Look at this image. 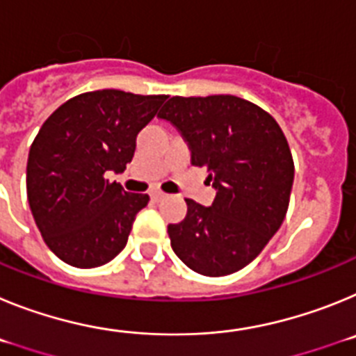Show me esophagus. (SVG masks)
Instances as JSON below:
<instances>
[{
	"instance_id": "34e87169",
	"label": "esophagus",
	"mask_w": 356,
	"mask_h": 356,
	"mask_svg": "<svg viewBox=\"0 0 356 356\" xmlns=\"http://www.w3.org/2000/svg\"><path fill=\"white\" fill-rule=\"evenodd\" d=\"M163 197H165V194L160 193V191H153V193H151V200L153 201H160L163 200Z\"/></svg>"
}]
</instances>
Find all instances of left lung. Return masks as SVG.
Returning a JSON list of instances; mask_svg holds the SVG:
<instances>
[{
    "label": "left lung",
    "instance_id": "obj_1",
    "mask_svg": "<svg viewBox=\"0 0 356 356\" xmlns=\"http://www.w3.org/2000/svg\"><path fill=\"white\" fill-rule=\"evenodd\" d=\"M191 147L217 188L212 207L187 201V216L169 225L178 259L203 276H226L253 262L285 219L294 160L269 112L232 94L171 97L159 112Z\"/></svg>",
    "mask_w": 356,
    "mask_h": 356
}]
</instances>
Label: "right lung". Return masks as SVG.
<instances>
[{
	"label": "right lung",
	"mask_w": 356,
	"mask_h": 356,
	"mask_svg": "<svg viewBox=\"0 0 356 356\" xmlns=\"http://www.w3.org/2000/svg\"><path fill=\"white\" fill-rule=\"evenodd\" d=\"M165 99L94 90L67 99L44 121L30 146L26 194L46 246L62 262L99 267L127 246L149 196L127 193L105 175L131 162L137 134Z\"/></svg>",
	"instance_id": "right-lung-1"
}]
</instances>
